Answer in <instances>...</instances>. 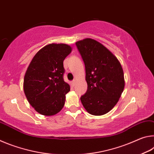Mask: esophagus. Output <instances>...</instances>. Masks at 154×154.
Segmentation results:
<instances>
[{
  "label": "esophagus",
  "mask_w": 154,
  "mask_h": 154,
  "mask_svg": "<svg viewBox=\"0 0 154 154\" xmlns=\"http://www.w3.org/2000/svg\"><path fill=\"white\" fill-rule=\"evenodd\" d=\"M71 84H72V85H73V86L75 85V79L72 81V82H71Z\"/></svg>",
  "instance_id": "34e87169"
}]
</instances>
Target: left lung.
Masks as SVG:
<instances>
[{
	"mask_svg": "<svg viewBox=\"0 0 154 154\" xmlns=\"http://www.w3.org/2000/svg\"><path fill=\"white\" fill-rule=\"evenodd\" d=\"M85 69L88 90L81 96L83 106L94 116H102L118 102L124 88V72L118 60L92 38L76 43Z\"/></svg>",
	"mask_w": 154,
	"mask_h": 154,
	"instance_id": "left-lung-1",
	"label": "left lung"
}]
</instances>
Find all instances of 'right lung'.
<instances>
[{"label":"right lung","instance_id":"add662e5","mask_svg":"<svg viewBox=\"0 0 154 154\" xmlns=\"http://www.w3.org/2000/svg\"><path fill=\"white\" fill-rule=\"evenodd\" d=\"M71 51L66 44H49L36 54L28 68L24 91L30 105L40 114L53 116L64 105L70 86L64 81L63 62Z\"/></svg>","mask_w":154,"mask_h":154}]
</instances>
